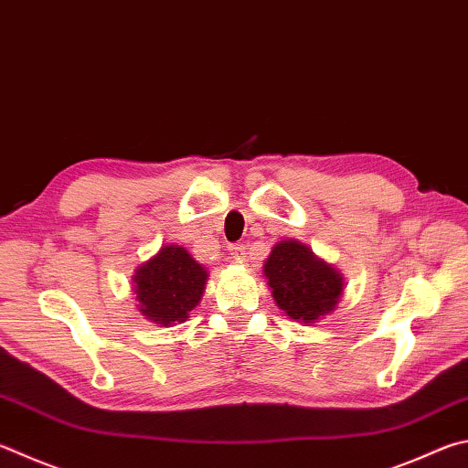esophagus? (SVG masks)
<instances>
[{
    "label": "esophagus",
    "instance_id": "esophagus-1",
    "mask_svg": "<svg viewBox=\"0 0 468 468\" xmlns=\"http://www.w3.org/2000/svg\"><path fill=\"white\" fill-rule=\"evenodd\" d=\"M229 251H231V256L237 258V260H243L245 258V245L243 243H235L229 248Z\"/></svg>",
    "mask_w": 468,
    "mask_h": 468
}]
</instances>
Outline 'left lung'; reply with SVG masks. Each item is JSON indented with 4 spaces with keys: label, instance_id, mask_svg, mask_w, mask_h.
I'll return each instance as SVG.
<instances>
[{
    "label": "left lung",
    "instance_id": "1",
    "mask_svg": "<svg viewBox=\"0 0 468 468\" xmlns=\"http://www.w3.org/2000/svg\"><path fill=\"white\" fill-rule=\"evenodd\" d=\"M263 276L278 309L299 323L331 315L346 288L342 271L296 239H282L271 248Z\"/></svg>",
    "mask_w": 468,
    "mask_h": 468
}]
</instances>
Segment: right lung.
Returning <instances> with one entry per match:
<instances>
[{
  "label": "right lung",
  "mask_w": 468,
  "mask_h": 468,
  "mask_svg": "<svg viewBox=\"0 0 468 468\" xmlns=\"http://www.w3.org/2000/svg\"><path fill=\"white\" fill-rule=\"evenodd\" d=\"M208 270L180 245H161L137 266L133 291L143 317L161 327L184 323L205 294Z\"/></svg>",
  "instance_id": "add662e5"
}]
</instances>
